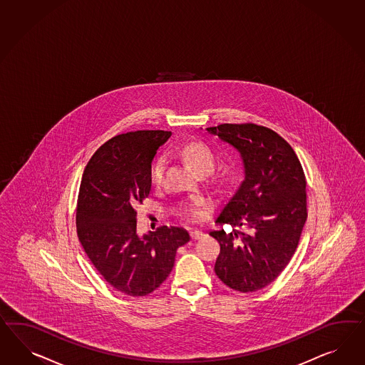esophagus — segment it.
Segmentation results:
<instances>
[{
  "instance_id": "obj_1",
  "label": "esophagus",
  "mask_w": 365,
  "mask_h": 365,
  "mask_svg": "<svg viewBox=\"0 0 365 365\" xmlns=\"http://www.w3.org/2000/svg\"><path fill=\"white\" fill-rule=\"evenodd\" d=\"M190 237H192V240L202 239L204 237V232L198 230H192L190 232Z\"/></svg>"
}]
</instances>
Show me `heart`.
I'll use <instances>...</instances> for the list:
<instances>
[{"label": "heart", "mask_w": 365, "mask_h": 365, "mask_svg": "<svg viewBox=\"0 0 365 365\" xmlns=\"http://www.w3.org/2000/svg\"><path fill=\"white\" fill-rule=\"evenodd\" d=\"M181 155L185 158L189 167L196 172H200V170L210 172L213 164H215V158H213L212 152L209 150L208 146L204 145L201 143H187L181 148ZM164 167H165L164 156L157 157L150 167V172H149V178L153 184H157L161 180ZM181 210L187 217H196L198 215L197 209L190 204H184L181 207Z\"/></svg>", "instance_id": "heart-1"}]
</instances>
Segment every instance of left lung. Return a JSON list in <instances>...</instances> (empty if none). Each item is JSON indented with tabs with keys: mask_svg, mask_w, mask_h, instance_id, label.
Here are the masks:
<instances>
[{
	"mask_svg": "<svg viewBox=\"0 0 365 365\" xmlns=\"http://www.w3.org/2000/svg\"><path fill=\"white\" fill-rule=\"evenodd\" d=\"M240 153L244 180L217 217L220 225L248 233L213 230L220 242L215 272L235 291L248 293L274 282L291 261L307 221V180L292 146L265 126L221 124L207 128Z\"/></svg>",
	"mask_w": 365,
	"mask_h": 365,
	"instance_id": "left-lung-1",
	"label": "left lung"
}]
</instances>
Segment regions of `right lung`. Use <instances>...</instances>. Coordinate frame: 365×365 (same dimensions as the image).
<instances>
[{
    "mask_svg": "<svg viewBox=\"0 0 365 365\" xmlns=\"http://www.w3.org/2000/svg\"><path fill=\"white\" fill-rule=\"evenodd\" d=\"M170 132L137 130L100 146L83 170L77 209V236L94 268L115 291L146 296L167 280L178 247L189 235L160 227L138 236L135 207L149 196V172L157 149Z\"/></svg>",
    "mask_w": 365,
    "mask_h": 365,
    "instance_id": "obj_1",
    "label": "right lung"
}]
</instances>
